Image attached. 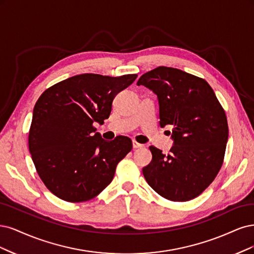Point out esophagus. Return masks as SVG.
I'll list each match as a JSON object with an SVG mask.
<instances>
[{"mask_svg": "<svg viewBox=\"0 0 254 254\" xmlns=\"http://www.w3.org/2000/svg\"><path fill=\"white\" fill-rule=\"evenodd\" d=\"M142 146H143V144H140V143H138L137 141L133 140V148H134V149H138V148H142Z\"/></svg>", "mask_w": 254, "mask_h": 254, "instance_id": "1", "label": "esophagus"}]
</instances>
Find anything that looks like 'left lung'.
Masks as SVG:
<instances>
[{
    "label": "left lung",
    "instance_id": "left-lung-1",
    "mask_svg": "<svg viewBox=\"0 0 254 254\" xmlns=\"http://www.w3.org/2000/svg\"><path fill=\"white\" fill-rule=\"evenodd\" d=\"M137 85L157 95L160 127H173L168 156L150 146L152 161L142 169L146 183L172 201L197 197L222 168L228 141L227 117L213 89L206 80L166 66L143 73Z\"/></svg>",
    "mask_w": 254,
    "mask_h": 254
}]
</instances>
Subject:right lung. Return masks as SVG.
Segmentation results:
<instances>
[{"label": "right lung", "instance_id": "obj_1", "mask_svg": "<svg viewBox=\"0 0 254 254\" xmlns=\"http://www.w3.org/2000/svg\"><path fill=\"white\" fill-rule=\"evenodd\" d=\"M136 78L82 73L40 96L28 146L40 178L57 197L86 201L112 183L118 162L132 150V140L118 136L106 141L94 124L102 125L110 117L114 98Z\"/></svg>", "mask_w": 254, "mask_h": 254}]
</instances>
